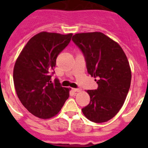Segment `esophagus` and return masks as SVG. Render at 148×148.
<instances>
[{"mask_svg":"<svg viewBox=\"0 0 148 148\" xmlns=\"http://www.w3.org/2000/svg\"><path fill=\"white\" fill-rule=\"evenodd\" d=\"M73 90H74V91H75V92H81V88H74V89H73Z\"/></svg>","mask_w":148,"mask_h":148,"instance_id":"obj_1","label":"esophagus"}]
</instances>
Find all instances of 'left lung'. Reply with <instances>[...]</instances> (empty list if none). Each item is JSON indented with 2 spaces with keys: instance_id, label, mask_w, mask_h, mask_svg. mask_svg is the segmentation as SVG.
Wrapping results in <instances>:
<instances>
[{
  "instance_id": "left-lung-1",
  "label": "left lung",
  "mask_w": 148,
  "mask_h": 148,
  "mask_svg": "<svg viewBox=\"0 0 148 148\" xmlns=\"http://www.w3.org/2000/svg\"><path fill=\"white\" fill-rule=\"evenodd\" d=\"M72 40L83 53L88 73L98 85L88 90L90 103L82 112L90 121H108L121 108L131 86L127 58L117 42L101 32L76 34Z\"/></svg>"
}]
</instances>
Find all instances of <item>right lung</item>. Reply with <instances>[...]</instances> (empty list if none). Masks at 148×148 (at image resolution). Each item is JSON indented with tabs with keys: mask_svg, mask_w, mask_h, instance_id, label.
Segmentation results:
<instances>
[{
	"mask_svg": "<svg viewBox=\"0 0 148 148\" xmlns=\"http://www.w3.org/2000/svg\"><path fill=\"white\" fill-rule=\"evenodd\" d=\"M72 34L40 32L30 39L15 63L13 79L24 108L39 118L56 115L69 97L58 78L51 81L56 59L67 47Z\"/></svg>",
	"mask_w": 148,
	"mask_h": 148,
	"instance_id": "1",
	"label": "right lung"
}]
</instances>
